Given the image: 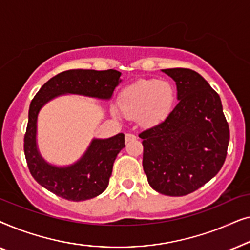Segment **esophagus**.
Wrapping results in <instances>:
<instances>
[{"mask_svg": "<svg viewBox=\"0 0 250 250\" xmlns=\"http://www.w3.org/2000/svg\"><path fill=\"white\" fill-rule=\"evenodd\" d=\"M136 136L134 134H131V133H128V134L125 135V140L126 142H129V141H133V140H135Z\"/></svg>", "mask_w": 250, "mask_h": 250, "instance_id": "1", "label": "esophagus"}]
</instances>
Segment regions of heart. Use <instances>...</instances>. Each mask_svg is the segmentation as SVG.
Instances as JSON below:
<instances>
[{
  "instance_id": "b5f03b06",
  "label": "heart",
  "mask_w": 250,
  "mask_h": 250,
  "mask_svg": "<svg viewBox=\"0 0 250 250\" xmlns=\"http://www.w3.org/2000/svg\"><path fill=\"white\" fill-rule=\"evenodd\" d=\"M175 98V90L168 82L145 80L125 87L118 95L117 104L125 117H138L142 125L153 126L170 115ZM112 115L118 116V112L114 109Z\"/></svg>"
}]
</instances>
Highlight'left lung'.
<instances>
[{"instance_id":"obj_1","label":"left lung","mask_w":250,"mask_h":250,"mask_svg":"<svg viewBox=\"0 0 250 250\" xmlns=\"http://www.w3.org/2000/svg\"><path fill=\"white\" fill-rule=\"evenodd\" d=\"M162 71L175 82L179 104L163 123L140 133L142 165L153 190L181 197L220 172L230 131L220 95L201 75L187 68Z\"/></svg>"}]
</instances>
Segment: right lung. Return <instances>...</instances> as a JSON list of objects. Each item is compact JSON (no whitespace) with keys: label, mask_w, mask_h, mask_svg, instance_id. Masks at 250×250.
Masks as SVG:
<instances>
[{"label":"right lung","mask_w":250,"mask_h":250,"mask_svg":"<svg viewBox=\"0 0 250 250\" xmlns=\"http://www.w3.org/2000/svg\"><path fill=\"white\" fill-rule=\"evenodd\" d=\"M117 70L71 69L47 81L30 102L23 150L34 179L43 188L63 199L83 201L107 189L116 157L125 146L123 133L108 139H92L77 162L67 166L47 163L37 146V118L44 105L60 95L77 94L110 100L121 83Z\"/></svg>","instance_id":"1"}]
</instances>
